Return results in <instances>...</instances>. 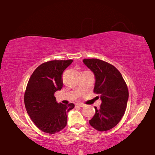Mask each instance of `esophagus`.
Listing matches in <instances>:
<instances>
[{
  "mask_svg": "<svg viewBox=\"0 0 155 155\" xmlns=\"http://www.w3.org/2000/svg\"><path fill=\"white\" fill-rule=\"evenodd\" d=\"M76 105H78V106H79V107H84L85 106V104H81V103H79V104H77Z\"/></svg>",
  "mask_w": 155,
  "mask_h": 155,
  "instance_id": "1",
  "label": "esophagus"
}]
</instances>
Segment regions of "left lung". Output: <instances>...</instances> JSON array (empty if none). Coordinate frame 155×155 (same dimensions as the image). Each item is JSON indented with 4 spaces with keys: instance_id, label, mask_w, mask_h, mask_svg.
Here are the masks:
<instances>
[{
    "instance_id": "8db88e82",
    "label": "left lung",
    "mask_w": 155,
    "mask_h": 155,
    "mask_svg": "<svg viewBox=\"0 0 155 155\" xmlns=\"http://www.w3.org/2000/svg\"><path fill=\"white\" fill-rule=\"evenodd\" d=\"M83 63L95 75L94 92L100 95V109L89 124L98 131L110 130L118 124L125 114L129 91L121 73L113 65L97 59H85Z\"/></svg>"
}]
</instances>
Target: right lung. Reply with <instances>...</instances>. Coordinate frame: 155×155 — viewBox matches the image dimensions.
Returning a JSON list of instances; mask_svg holds the SVG:
<instances>
[{
  "mask_svg": "<svg viewBox=\"0 0 155 155\" xmlns=\"http://www.w3.org/2000/svg\"><path fill=\"white\" fill-rule=\"evenodd\" d=\"M72 59L53 60L40 64L30 76L25 93L26 111L40 130L55 134L67 124V113L74 104H58L55 92L62 88V74Z\"/></svg>",
  "mask_w": 155,
  "mask_h": 155,
  "instance_id": "obj_1",
  "label": "right lung"
}]
</instances>
